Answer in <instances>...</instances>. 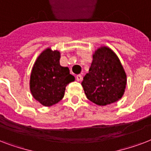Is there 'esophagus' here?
<instances>
[{"label":"esophagus","instance_id":"1","mask_svg":"<svg viewBox=\"0 0 151 151\" xmlns=\"http://www.w3.org/2000/svg\"><path fill=\"white\" fill-rule=\"evenodd\" d=\"M76 79L78 81H81L82 80V76L81 74H78V75L76 76Z\"/></svg>","mask_w":151,"mask_h":151}]
</instances>
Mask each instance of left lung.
<instances>
[{"label": "left lung", "instance_id": "8db88e82", "mask_svg": "<svg viewBox=\"0 0 151 151\" xmlns=\"http://www.w3.org/2000/svg\"><path fill=\"white\" fill-rule=\"evenodd\" d=\"M88 73L81 82L86 96L99 106L119 100L124 93L127 76L115 52L101 46L93 54Z\"/></svg>", "mask_w": 151, "mask_h": 151}]
</instances>
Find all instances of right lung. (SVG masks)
Here are the masks:
<instances>
[{
	"instance_id": "right-lung-1",
	"label": "right lung",
	"mask_w": 151,
	"mask_h": 151,
	"mask_svg": "<svg viewBox=\"0 0 151 151\" xmlns=\"http://www.w3.org/2000/svg\"><path fill=\"white\" fill-rule=\"evenodd\" d=\"M60 52L50 48L41 52L32 68L29 89L34 99L45 106L59 103L66 85L75 80L68 67L59 63Z\"/></svg>"
}]
</instances>
